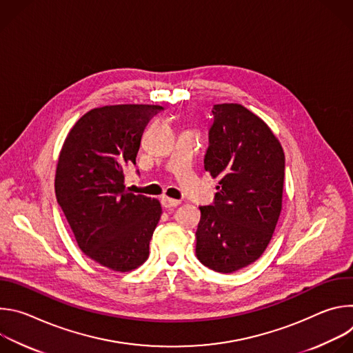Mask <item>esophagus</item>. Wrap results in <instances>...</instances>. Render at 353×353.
<instances>
[{
  "label": "esophagus",
  "mask_w": 353,
  "mask_h": 353,
  "mask_svg": "<svg viewBox=\"0 0 353 353\" xmlns=\"http://www.w3.org/2000/svg\"><path fill=\"white\" fill-rule=\"evenodd\" d=\"M161 203L165 208H173V207H179L181 204L179 199H173V198H169V196H162Z\"/></svg>",
  "instance_id": "34e87169"
}]
</instances>
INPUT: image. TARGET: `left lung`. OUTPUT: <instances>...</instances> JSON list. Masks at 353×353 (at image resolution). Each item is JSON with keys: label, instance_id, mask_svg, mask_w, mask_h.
Here are the masks:
<instances>
[{"label": "left lung", "instance_id": "left-lung-1", "mask_svg": "<svg viewBox=\"0 0 353 353\" xmlns=\"http://www.w3.org/2000/svg\"><path fill=\"white\" fill-rule=\"evenodd\" d=\"M205 170L219 177L212 205L199 207L196 259L230 274L259 260L282 210L285 154L271 128L237 103L215 105Z\"/></svg>", "mask_w": 353, "mask_h": 353}]
</instances>
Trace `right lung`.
<instances>
[{
  "instance_id": "add662e5",
  "label": "right lung",
  "mask_w": 353,
  "mask_h": 353,
  "mask_svg": "<svg viewBox=\"0 0 353 353\" xmlns=\"http://www.w3.org/2000/svg\"><path fill=\"white\" fill-rule=\"evenodd\" d=\"M162 106L116 105L89 110L68 132L56 170V196L79 248L109 270L128 272L149 256L161 219L155 198L124 185L142 132Z\"/></svg>"
}]
</instances>
